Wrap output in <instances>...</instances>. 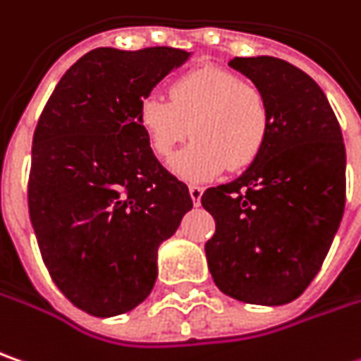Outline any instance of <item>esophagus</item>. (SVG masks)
Segmentation results:
<instances>
[{
	"mask_svg": "<svg viewBox=\"0 0 361 361\" xmlns=\"http://www.w3.org/2000/svg\"><path fill=\"white\" fill-rule=\"evenodd\" d=\"M189 192H190L192 203H195V205H199V203H201V197H203V187H199V185H190Z\"/></svg>",
	"mask_w": 361,
	"mask_h": 361,
	"instance_id": "1",
	"label": "esophagus"
}]
</instances>
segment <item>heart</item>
Instances as JSON below:
<instances>
[{
  "label": "heart",
  "mask_w": 361,
  "mask_h": 361,
  "mask_svg": "<svg viewBox=\"0 0 361 361\" xmlns=\"http://www.w3.org/2000/svg\"><path fill=\"white\" fill-rule=\"evenodd\" d=\"M137 123L160 160H169L189 134L195 137L174 156L172 171L190 183H205L227 166H250L266 144L270 109L258 85L238 73L205 64L174 79L169 99L148 95Z\"/></svg>",
  "instance_id": "1"
}]
</instances>
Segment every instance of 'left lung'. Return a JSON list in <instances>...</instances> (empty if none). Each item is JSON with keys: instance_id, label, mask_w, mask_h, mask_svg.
I'll return each instance as SVG.
<instances>
[{"instance_id": "obj_1", "label": "left lung", "mask_w": 361, "mask_h": 361, "mask_svg": "<svg viewBox=\"0 0 361 361\" xmlns=\"http://www.w3.org/2000/svg\"><path fill=\"white\" fill-rule=\"evenodd\" d=\"M266 95L268 137L240 178L211 187L215 219L205 243L221 293L252 305H286L321 270L345 209V146L321 87L274 56L231 59Z\"/></svg>"}]
</instances>
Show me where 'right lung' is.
Here are the masks:
<instances>
[{
	"mask_svg": "<svg viewBox=\"0 0 361 361\" xmlns=\"http://www.w3.org/2000/svg\"><path fill=\"white\" fill-rule=\"evenodd\" d=\"M187 59L171 46L95 48L64 73L38 119L30 219L54 284L89 315H121L150 295L158 245L192 209L137 123L144 97Z\"/></svg>",
	"mask_w": 361,
	"mask_h": 361,
	"instance_id": "add662e5",
	"label": "right lung"
}]
</instances>
